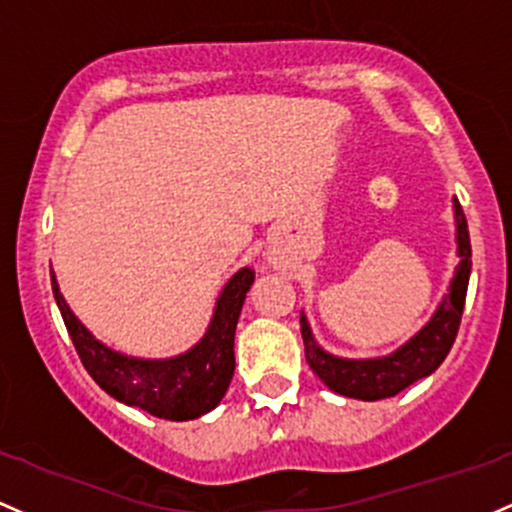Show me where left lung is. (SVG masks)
<instances>
[{"label": "left lung", "mask_w": 512, "mask_h": 512, "mask_svg": "<svg viewBox=\"0 0 512 512\" xmlns=\"http://www.w3.org/2000/svg\"><path fill=\"white\" fill-rule=\"evenodd\" d=\"M452 209L459 257L452 282H449L447 294L437 303L428 323L401 347L381 357H338L318 345L311 323H308L306 313L301 311V338L303 347H306V362L330 391L347 398H359V401H381V398H391L398 391L408 389L423 376H430L445 362L449 350H452V342L457 338L471 274L469 228H466V216L457 196L452 199Z\"/></svg>", "instance_id": "left-lung-1"}]
</instances>
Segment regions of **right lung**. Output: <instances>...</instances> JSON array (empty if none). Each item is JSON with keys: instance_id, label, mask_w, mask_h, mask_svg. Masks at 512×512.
Listing matches in <instances>:
<instances>
[{"instance_id": "right-lung-1", "label": "right lung", "mask_w": 512, "mask_h": 512, "mask_svg": "<svg viewBox=\"0 0 512 512\" xmlns=\"http://www.w3.org/2000/svg\"><path fill=\"white\" fill-rule=\"evenodd\" d=\"M252 282L255 272L250 267L238 269L228 279L213 306L204 338L187 352L165 359H145L123 355L94 338L67 306L55 272H50L60 316L89 376L116 401L177 423L201 418L226 396L235 369V328Z\"/></svg>"}]
</instances>
